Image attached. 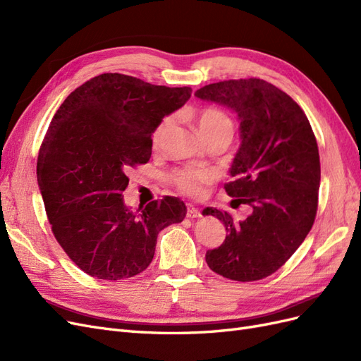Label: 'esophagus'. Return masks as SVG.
Masks as SVG:
<instances>
[{
  "mask_svg": "<svg viewBox=\"0 0 361 361\" xmlns=\"http://www.w3.org/2000/svg\"><path fill=\"white\" fill-rule=\"evenodd\" d=\"M187 216H188V218H200V216H202V214H200V211L197 209V207L188 206V209H187Z\"/></svg>",
  "mask_w": 361,
  "mask_h": 361,
  "instance_id": "1",
  "label": "esophagus"
}]
</instances>
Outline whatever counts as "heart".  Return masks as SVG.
<instances>
[{
    "label": "heart",
    "mask_w": 361,
    "mask_h": 361,
    "mask_svg": "<svg viewBox=\"0 0 361 361\" xmlns=\"http://www.w3.org/2000/svg\"><path fill=\"white\" fill-rule=\"evenodd\" d=\"M173 123L171 117H166L162 122L157 126L154 137V143L158 145L162 141L164 135L167 134ZM197 128L200 135L206 140L209 137L218 135V134H233V125L232 120L227 117L220 110H215V108H206L199 116H197ZM216 179L215 171L209 169H199V167H188L179 170L174 173L173 182L176 185L178 190L183 194L191 195V197H199L203 194L206 185L212 183Z\"/></svg>",
    "instance_id": "b5f03b06"
}]
</instances>
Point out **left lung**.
<instances>
[{
	"label": "left lung",
	"instance_id": "obj_1",
	"mask_svg": "<svg viewBox=\"0 0 361 361\" xmlns=\"http://www.w3.org/2000/svg\"><path fill=\"white\" fill-rule=\"evenodd\" d=\"M194 94L238 116L241 145L228 170L235 180L224 188L251 209L241 221L203 209L227 231L220 247L206 251V262L226 279H265L286 264L314 221L321 162L312 126L290 96L259 78L215 82Z\"/></svg>",
	"mask_w": 361,
	"mask_h": 361
}]
</instances>
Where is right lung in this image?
<instances>
[{
  "label": "right lung",
  "mask_w": 361,
  "mask_h": 361,
  "mask_svg": "<svg viewBox=\"0 0 361 361\" xmlns=\"http://www.w3.org/2000/svg\"><path fill=\"white\" fill-rule=\"evenodd\" d=\"M191 87H166L122 73H102L60 105L37 158V183L54 236L73 264L101 280L145 271L158 233L180 223L178 197L134 212L125 204L126 171L146 164L152 134L191 97Z\"/></svg>",
  "instance_id": "add662e5"
}]
</instances>
